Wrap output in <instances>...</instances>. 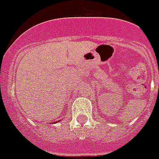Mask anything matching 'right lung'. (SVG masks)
I'll use <instances>...</instances> for the list:
<instances>
[{
    "label": "right lung",
    "instance_id": "1",
    "mask_svg": "<svg viewBox=\"0 0 159 159\" xmlns=\"http://www.w3.org/2000/svg\"><path fill=\"white\" fill-rule=\"evenodd\" d=\"M59 121H60V120H59ZM56 122H57V121H56ZM56 122H55V124H56Z\"/></svg>",
    "mask_w": 159,
    "mask_h": 159
}]
</instances>
